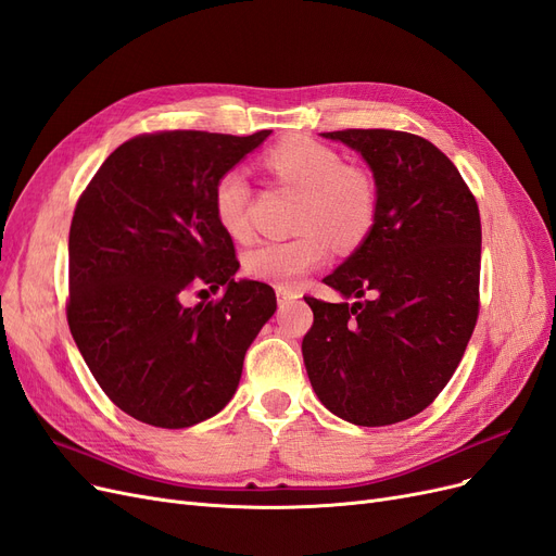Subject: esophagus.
<instances>
[{
    "mask_svg": "<svg viewBox=\"0 0 556 556\" xmlns=\"http://www.w3.org/2000/svg\"><path fill=\"white\" fill-rule=\"evenodd\" d=\"M276 296H278V303H285V301L296 299L299 294L294 290H285V287H276Z\"/></svg>",
    "mask_w": 556,
    "mask_h": 556,
    "instance_id": "34e87169",
    "label": "esophagus"
}]
</instances>
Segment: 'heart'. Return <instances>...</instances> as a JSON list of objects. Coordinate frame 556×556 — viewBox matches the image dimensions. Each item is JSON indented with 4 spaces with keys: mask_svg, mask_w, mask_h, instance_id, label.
I'll return each instance as SVG.
<instances>
[{
    "mask_svg": "<svg viewBox=\"0 0 556 556\" xmlns=\"http://www.w3.org/2000/svg\"><path fill=\"white\" fill-rule=\"evenodd\" d=\"M271 175L303 193L294 229L287 241H266L243 255V271L292 290L303 276L329 257L331 243L342 251L370 235L377 218V186L368 172L352 167L336 149L315 140H287L264 156ZM216 223L227 237H253L251 186L241 169H227L212 190Z\"/></svg>",
    "mask_w": 556,
    "mask_h": 556,
    "instance_id": "heart-1",
    "label": "heart"
}]
</instances>
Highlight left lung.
<instances>
[{"mask_svg": "<svg viewBox=\"0 0 556 556\" xmlns=\"http://www.w3.org/2000/svg\"><path fill=\"white\" fill-rule=\"evenodd\" d=\"M361 151L377 184V218L356 253L324 278L342 296H305L301 352L321 405L356 426L407 420L460 366L478 319L481 216L451 159L389 128L321 132Z\"/></svg>", "mask_w": 556, "mask_h": 556, "instance_id": "1", "label": "left lung"}]
</instances>
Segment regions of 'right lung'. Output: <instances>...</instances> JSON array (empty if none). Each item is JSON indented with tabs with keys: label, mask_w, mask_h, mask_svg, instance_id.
Wrapping results in <instances>:
<instances>
[{
	"label": "right lung",
	"mask_w": 556,
	"mask_h": 556,
	"mask_svg": "<svg viewBox=\"0 0 556 556\" xmlns=\"http://www.w3.org/2000/svg\"><path fill=\"white\" fill-rule=\"evenodd\" d=\"M269 132H142L112 151L75 204L68 327L103 393L147 426L179 430L218 414L276 313L269 285L235 280V241L212 206L216 179ZM202 286L226 292L188 309Z\"/></svg>",
	"instance_id": "obj_1"
}]
</instances>
